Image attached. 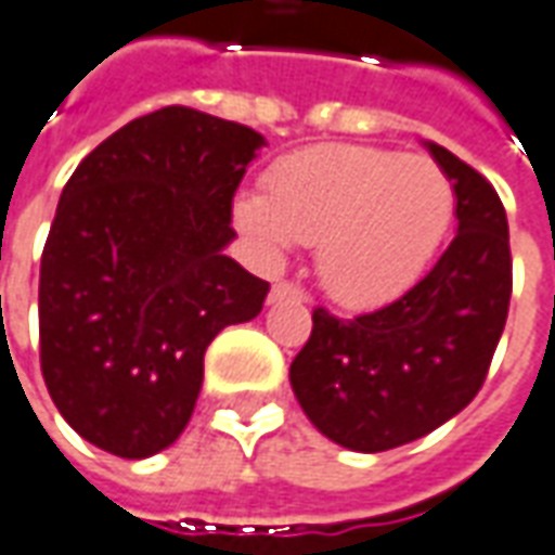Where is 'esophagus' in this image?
<instances>
[{"instance_id": "esophagus-1", "label": "esophagus", "mask_w": 555, "mask_h": 555, "mask_svg": "<svg viewBox=\"0 0 555 555\" xmlns=\"http://www.w3.org/2000/svg\"><path fill=\"white\" fill-rule=\"evenodd\" d=\"M284 298H305V293H301V286L289 284V281H281V284L271 286V293H269L271 305H274V301H284Z\"/></svg>"}]
</instances>
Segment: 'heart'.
I'll return each instance as SVG.
<instances>
[{"label":"heart","instance_id":"1","mask_svg":"<svg viewBox=\"0 0 555 555\" xmlns=\"http://www.w3.org/2000/svg\"><path fill=\"white\" fill-rule=\"evenodd\" d=\"M454 206V184L434 158L328 143L271 164L266 196H242L235 221L271 257L317 245L325 293L347 308H379L422 278Z\"/></svg>","mask_w":555,"mask_h":555}]
</instances>
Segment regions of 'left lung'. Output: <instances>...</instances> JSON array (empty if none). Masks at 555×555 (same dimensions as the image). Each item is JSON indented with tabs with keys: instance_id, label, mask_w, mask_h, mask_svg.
Returning a JSON list of instances; mask_svg holds the SVG:
<instances>
[{
	"instance_id": "obj_1",
	"label": "left lung",
	"mask_w": 555,
	"mask_h": 555,
	"mask_svg": "<svg viewBox=\"0 0 555 555\" xmlns=\"http://www.w3.org/2000/svg\"><path fill=\"white\" fill-rule=\"evenodd\" d=\"M454 182L457 235L410 293L337 320L313 308L308 344L289 364L301 410L349 451L422 439L473 403L508 320L511 247L502 199L485 176L427 143Z\"/></svg>"
}]
</instances>
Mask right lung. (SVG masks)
<instances>
[{"mask_svg":"<svg viewBox=\"0 0 555 555\" xmlns=\"http://www.w3.org/2000/svg\"><path fill=\"white\" fill-rule=\"evenodd\" d=\"M238 121L164 107L92 149L41 254V373L62 418L125 460L191 422L215 334L262 310L269 284L223 247L257 149Z\"/></svg>","mask_w":555,"mask_h":555,"instance_id":"1","label":"right lung"}]
</instances>
